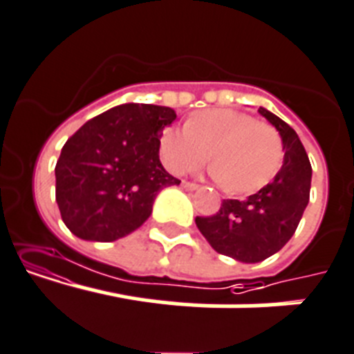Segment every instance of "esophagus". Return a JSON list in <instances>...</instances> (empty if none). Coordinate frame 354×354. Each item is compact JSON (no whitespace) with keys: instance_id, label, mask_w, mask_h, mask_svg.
Masks as SVG:
<instances>
[{"instance_id":"esophagus-1","label":"esophagus","mask_w":354,"mask_h":354,"mask_svg":"<svg viewBox=\"0 0 354 354\" xmlns=\"http://www.w3.org/2000/svg\"><path fill=\"white\" fill-rule=\"evenodd\" d=\"M183 187H184V189H187V191H196L200 186H198V184H194V183H187V180H184Z\"/></svg>"}]
</instances>
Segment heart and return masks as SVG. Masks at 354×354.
<instances>
[{"label": "heart", "instance_id": "obj_1", "mask_svg": "<svg viewBox=\"0 0 354 354\" xmlns=\"http://www.w3.org/2000/svg\"><path fill=\"white\" fill-rule=\"evenodd\" d=\"M208 153L214 179L234 194L268 186L285 156L278 130L234 109L201 111L186 127H168L160 136L161 161L171 174L196 170Z\"/></svg>", "mask_w": 354, "mask_h": 354}]
</instances>
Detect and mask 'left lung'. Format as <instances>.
Listing matches in <instances>:
<instances>
[{
    "mask_svg": "<svg viewBox=\"0 0 354 354\" xmlns=\"http://www.w3.org/2000/svg\"><path fill=\"white\" fill-rule=\"evenodd\" d=\"M259 113L283 140L281 170L247 200H224L217 214L196 217L198 230L215 252L247 264L271 257L294 236L311 189V163L295 130L264 107Z\"/></svg>",
    "mask_w": 354,
    "mask_h": 354,
    "instance_id": "8db88e82",
    "label": "left lung"
}]
</instances>
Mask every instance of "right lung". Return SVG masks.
I'll return each instance as SVG.
<instances>
[{
  "label": "right lung",
  "mask_w": 354,
  "mask_h": 354,
  "mask_svg": "<svg viewBox=\"0 0 354 354\" xmlns=\"http://www.w3.org/2000/svg\"><path fill=\"white\" fill-rule=\"evenodd\" d=\"M171 107L121 104L86 121L55 165V200L64 224L88 241H114L149 218L156 194L179 186L160 161V136Z\"/></svg>",
  "instance_id": "right-lung-1"
}]
</instances>
